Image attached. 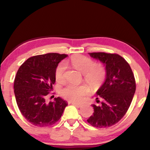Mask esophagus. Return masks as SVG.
<instances>
[{"instance_id": "1", "label": "esophagus", "mask_w": 150, "mask_h": 150, "mask_svg": "<svg viewBox=\"0 0 150 150\" xmlns=\"http://www.w3.org/2000/svg\"><path fill=\"white\" fill-rule=\"evenodd\" d=\"M71 104H72V105L76 106L78 108H80L82 106V104H79V103H76V102H71Z\"/></svg>"}]
</instances>
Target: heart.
Wrapping results in <instances>:
<instances>
[{"label":"heart","mask_w":150,"mask_h":150,"mask_svg":"<svg viewBox=\"0 0 150 150\" xmlns=\"http://www.w3.org/2000/svg\"><path fill=\"white\" fill-rule=\"evenodd\" d=\"M69 63L76 69L84 74L85 79L90 83L96 84L100 82L104 76V71L99 65L95 63L91 59L83 55H76L71 59ZM67 65L65 63H59L55 70V78L57 82L61 83L64 81L65 72ZM89 91L85 85H75L68 84L61 89V93L65 99L69 101L80 102L87 95Z\"/></svg>","instance_id":"obj_1"}]
</instances>
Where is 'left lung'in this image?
<instances>
[{
    "label": "left lung",
    "mask_w": 150,
    "mask_h": 150,
    "mask_svg": "<svg viewBox=\"0 0 150 150\" xmlns=\"http://www.w3.org/2000/svg\"><path fill=\"white\" fill-rule=\"evenodd\" d=\"M89 55L103 63L106 79L96 91L102 98L101 105L92 104L94 112L87 122L94 127L108 128L117 123L130 107L136 90L134 74L130 65L119 54L92 52Z\"/></svg>",
    "instance_id": "1"
}]
</instances>
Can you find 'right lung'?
I'll return each instance as SVG.
<instances>
[{
  "instance_id": "right-lung-1",
  "label": "right lung",
  "mask_w": 150,
  "mask_h": 150,
  "mask_svg": "<svg viewBox=\"0 0 150 150\" xmlns=\"http://www.w3.org/2000/svg\"><path fill=\"white\" fill-rule=\"evenodd\" d=\"M67 57L57 53L37 55L28 59L18 69L13 86L16 102L22 115L34 126H52L67 106L60 97L49 103L45 100L56 81L57 67Z\"/></svg>"
}]
</instances>
